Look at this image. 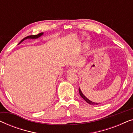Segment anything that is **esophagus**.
<instances>
[{
  "instance_id": "1",
  "label": "esophagus",
  "mask_w": 133,
  "mask_h": 133,
  "mask_svg": "<svg viewBox=\"0 0 133 133\" xmlns=\"http://www.w3.org/2000/svg\"><path fill=\"white\" fill-rule=\"evenodd\" d=\"M77 71V70L74 67H72V68H70L67 70L66 73L67 74H71V73H74V72H76Z\"/></svg>"
}]
</instances>
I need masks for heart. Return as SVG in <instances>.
<instances>
[{
	"mask_svg": "<svg viewBox=\"0 0 133 133\" xmlns=\"http://www.w3.org/2000/svg\"><path fill=\"white\" fill-rule=\"evenodd\" d=\"M83 46H84V48H86V47H87V45H83Z\"/></svg>",
	"mask_w": 133,
	"mask_h": 133,
	"instance_id": "1",
	"label": "heart"
}]
</instances>
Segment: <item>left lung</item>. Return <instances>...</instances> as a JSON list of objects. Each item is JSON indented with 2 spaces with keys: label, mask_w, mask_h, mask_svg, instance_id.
Masks as SVG:
<instances>
[{
  "label": "left lung",
  "mask_w": 133,
  "mask_h": 133,
  "mask_svg": "<svg viewBox=\"0 0 133 133\" xmlns=\"http://www.w3.org/2000/svg\"><path fill=\"white\" fill-rule=\"evenodd\" d=\"M79 94H80V95H81V97H82L83 99H84L85 101H86L87 103H89V104H90V105H98V104H99V103H96V102H93L91 101L90 100H89V99H88V98L85 97V96H84V94H83L82 93V91H81V88H79Z\"/></svg>",
  "instance_id": "obj_1"
}]
</instances>
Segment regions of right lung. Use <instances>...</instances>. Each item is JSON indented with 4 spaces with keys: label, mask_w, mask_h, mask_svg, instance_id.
Returning <instances> with one entry per match:
<instances>
[{
    "label": "right lung",
    "mask_w": 133,
    "mask_h": 133,
    "mask_svg": "<svg viewBox=\"0 0 133 133\" xmlns=\"http://www.w3.org/2000/svg\"><path fill=\"white\" fill-rule=\"evenodd\" d=\"M43 34V32H41V33L38 34H37V35H31V36H27V37L23 38V39L22 40L21 42H20L19 43L18 45H19L20 43H21L23 41H25V40H26V39H38L39 37H41V36H42Z\"/></svg>",
    "instance_id": "add662e5"
}]
</instances>
